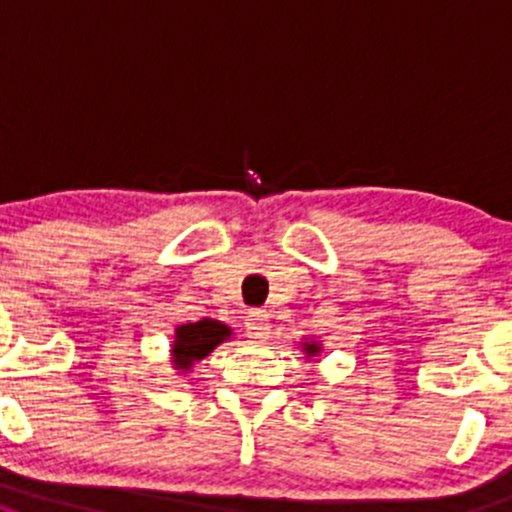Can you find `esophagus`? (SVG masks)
I'll list each match as a JSON object with an SVG mask.
<instances>
[{"label": "esophagus", "instance_id": "esophagus-1", "mask_svg": "<svg viewBox=\"0 0 512 512\" xmlns=\"http://www.w3.org/2000/svg\"><path fill=\"white\" fill-rule=\"evenodd\" d=\"M267 317L262 310H250L247 312V322H245V332L247 337H252V340H262V337L267 335Z\"/></svg>", "mask_w": 512, "mask_h": 512}]
</instances>
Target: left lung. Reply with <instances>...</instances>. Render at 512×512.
<instances>
[{
    "instance_id": "obj_1",
    "label": "left lung",
    "mask_w": 512,
    "mask_h": 512,
    "mask_svg": "<svg viewBox=\"0 0 512 512\" xmlns=\"http://www.w3.org/2000/svg\"><path fill=\"white\" fill-rule=\"evenodd\" d=\"M302 352H305V357H315L320 355V345L317 342H302Z\"/></svg>"
}]
</instances>
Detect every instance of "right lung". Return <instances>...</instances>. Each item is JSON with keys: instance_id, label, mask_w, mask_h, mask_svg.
Masks as SVG:
<instances>
[{"instance_id": "add662e5", "label": "right lung", "mask_w": 512, "mask_h": 512, "mask_svg": "<svg viewBox=\"0 0 512 512\" xmlns=\"http://www.w3.org/2000/svg\"><path fill=\"white\" fill-rule=\"evenodd\" d=\"M232 330L222 322L205 320L187 322V325L175 327V342H172V365L177 370L187 372L197 360L210 355L220 342L230 340Z\"/></svg>"}]
</instances>
